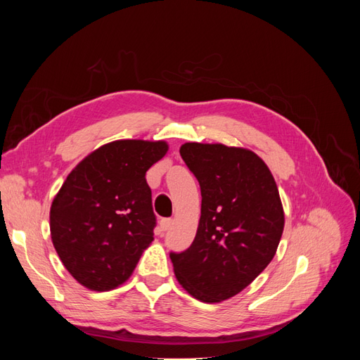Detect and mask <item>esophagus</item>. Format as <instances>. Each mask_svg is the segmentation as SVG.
<instances>
[{
	"instance_id": "esophagus-1",
	"label": "esophagus",
	"mask_w": 360,
	"mask_h": 360,
	"mask_svg": "<svg viewBox=\"0 0 360 360\" xmlns=\"http://www.w3.org/2000/svg\"><path fill=\"white\" fill-rule=\"evenodd\" d=\"M172 222H174L172 219H162V221H160V230H162V231H167L168 228L172 225Z\"/></svg>"
}]
</instances>
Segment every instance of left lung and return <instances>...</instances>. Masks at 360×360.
I'll return each mask as SVG.
<instances>
[{
    "instance_id": "obj_1",
    "label": "left lung",
    "mask_w": 360,
    "mask_h": 360,
    "mask_svg": "<svg viewBox=\"0 0 360 360\" xmlns=\"http://www.w3.org/2000/svg\"><path fill=\"white\" fill-rule=\"evenodd\" d=\"M180 155L202 200L193 243L169 255L174 274L195 299L228 300L276 254L285 224L276 181L264 160L243 147L186 143Z\"/></svg>"
}]
</instances>
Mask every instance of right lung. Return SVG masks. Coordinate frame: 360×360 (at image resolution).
I'll use <instances>...</instances> for the list:
<instances>
[{
    "label": "right lung",
    "mask_w": 360,
    "mask_h": 360,
    "mask_svg": "<svg viewBox=\"0 0 360 360\" xmlns=\"http://www.w3.org/2000/svg\"><path fill=\"white\" fill-rule=\"evenodd\" d=\"M167 151L165 141H112L64 180L51 205V238L64 267L85 288L110 291L124 284L153 242L156 217L146 172Z\"/></svg>",
    "instance_id": "obj_1"
}]
</instances>
